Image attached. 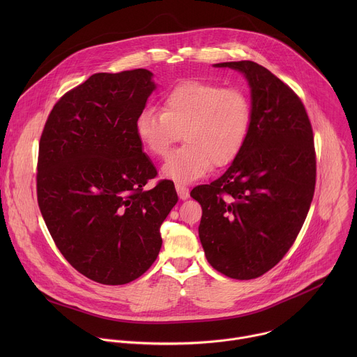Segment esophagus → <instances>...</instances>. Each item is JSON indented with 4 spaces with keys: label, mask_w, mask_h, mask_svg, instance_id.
Returning <instances> with one entry per match:
<instances>
[{
    "label": "esophagus",
    "mask_w": 357,
    "mask_h": 357,
    "mask_svg": "<svg viewBox=\"0 0 357 357\" xmlns=\"http://www.w3.org/2000/svg\"><path fill=\"white\" fill-rule=\"evenodd\" d=\"M175 188H176V192H178L179 199L186 200V199L189 197V189H188L186 186H183V185H181V183H176V185H175Z\"/></svg>",
    "instance_id": "esophagus-1"
}]
</instances>
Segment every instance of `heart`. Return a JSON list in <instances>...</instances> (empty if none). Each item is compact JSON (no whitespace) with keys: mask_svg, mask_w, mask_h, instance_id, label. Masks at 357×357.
<instances>
[{"mask_svg":"<svg viewBox=\"0 0 357 357\" xmlns=\"http://www.w3.org/2000/svg\"><path fill=\"white\" fill-rule=\"evenodd\" d=\"M251 116V101L243 90L189 80L167 93L162 112H139L135 135L151 155L167 158L182 134L185 145L162 167L165 178L182 185L206 175L211 167L231 164L245 142Z\"/></svg>","mask_w":357,"mask_h":357,"instance_id":"b5f03b06","label":"heart"}]
</instances>
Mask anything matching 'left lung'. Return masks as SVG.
<instances>
[{"mask_svg": "<svg viewBox=\"0 0 357 357\" xmlns=\"http://www.w3.org/2000/svg\"><path fill=\"white\" fill-rule=\"evenodd\" d=\"M244 75L251 124L227 171L190 196L202 206L199 238L209 264L236 278H257L294 244L315 190L311 121L301 98L275 75L251 61L216 63Z\"/></svg>", "mask_w": 357, "mask_h": 357, "instance_id": "1", "label": "left lung"}]
</instances>
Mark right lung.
I'll return each instance as SVG.
<instances>
[{"instance_id": "add662e5", "label": "right lung", "mask_w": 357, "mask_h": 357, "mask_svg": "<svg viewBox=\"0 0 357 357\" xmlns=\"http://www.w3.org/2000/svg\"><path fill=\"white\" fill-rule=\"evenodd\" d=\"M146 69L96 73L54 106L39 141L36 192L46 227L84 277L123 285L158 257L160 227L176 205L171 181L144 189L157 169L135 120L157 84Z\"/></svg>"}]
</instances>
